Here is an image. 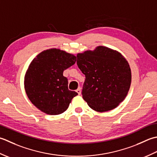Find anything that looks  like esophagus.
Segmentation results:
<instances>
[{"label":"esophagus","mask_w":157,"mask_h":157,"mask_svg":"<svg viewBox=\"0 0 157 157\" xmlns=\"http://www.w3.org/2000/svg\"><path fill=\"white\" fill-rule=\"evenodd\" d=\"M76 91L78 93V95H81V88L79 87L77 89H76Z\"/></svg>","instance_id":"obj_1"}]
</instances>
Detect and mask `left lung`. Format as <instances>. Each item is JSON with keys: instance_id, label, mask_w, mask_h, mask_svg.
Segmentation results:
<instances>
[{"instance_id": "left-lung-1", "label": "left lung", "mask_w": 157, "mask_h": 157, "mask_svg": "<svg viewBox=\"0 0 157 157\" xmlns=\"http://www.w3.org/2000/svg\"><path fill=\"white\" fill-rule=\"evenodd\" d=\"M76 57L78 68L85 76L82 95L89 106L100 113L117 107L125 98L132 82L124 57L103 46L78 53Z\"/></svg>"}]
</instances>
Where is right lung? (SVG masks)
I'll list each match as a JSON object with an SVG mask.
<instances>
[{"label": "right lung", "instance_id": "add662e5", "mask_svg": "<svg viewBox=\"0 0 157 157\" xmlns=\"http://www.w3.org/2000/svg\"><path fill=\"white\" fill-rule=\"evenodd\" d=\"M76 56L59 49H48L35 57L25 76L29 100L40 111L51 115L63 113L78 94L68 87L63 72L74 65Z\"/></svg>", "mask_w": 157, "mask_h": 157}]
</instances>
